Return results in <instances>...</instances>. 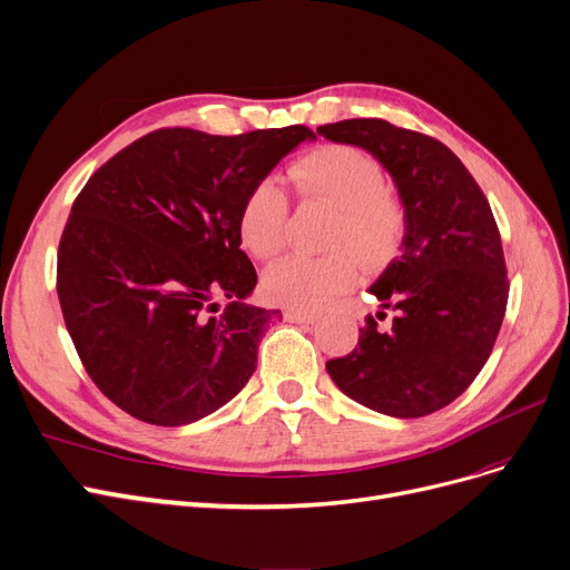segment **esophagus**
Masks as SVG:
<instances>
[{
    "mask_svg": "<svg viewBox=\"0 0 570 570\" xmlns=\"http://www.w3.org/2000/svg\"><path fill=\"white\" fill-rule=\"evenodd\" d=\"M284 317H286V322H291V324H314V322H320V314L303 312V309H296V307H288V309L284 312Z\"/></svg>",
    "mask_w": 570,
    "mask_h": 570,
    "instance_id": "obj_1",
    "label": "esophagus"
}]
</instances>
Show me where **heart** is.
<instances>
[{"label":"heart","mask_w":570,"mask_h":570,"mask_svg":"<svg viewBox=\"0 0 570 570\" xmlns=\"http://www.w3.org/2000/svg\"><path fill=\"white\" fill-rule=\"evenodd\" d=\"M293 178L305 193L341 210L328 237L331 256H284L263 274L269 301L296 309H322L356 282L352 256L366 267L390 258L404 229L399 202L387 193L381 164L352 145H326L301 159ZM288 197L279 180L253 183L239 208V239L256 258H269L284 246Z\"/></svg>","instance_id":"1"}]
</instances>
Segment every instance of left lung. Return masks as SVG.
<instances>
[{"label": "left lung", "instance_id": "obj_1", "mask_svg": "<svg viewBox=\"0 0 570 570\" xmlns=\"http://www.w3.org/2000/svg\"><path fill=\"white\" fill-rule=\"evenodd\" d=\"M320 136L371 153L404 204L399 256L371 286L394 320L373 317L326 371L350 399L392 417H423L465 392L508 307L500 232L481 187L444 142L385 119L324 124ZM377 312V320H381Z\"/></svg>", "mask_w": 570, "mask_h": 570}]
</instances>
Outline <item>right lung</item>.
<instances>
[{"label": "right lung", "instance_id": "right-lung-1", "mask_svg": "<svg viewBox=\"0 0 570 570\" xmlns=\"http://www.w3.org/2000/svg\"><path fill=\"white\" fill-rule=\"evenodd\" d=\"M307 126L210 136L159 129L83 185L58 246L56 288L79 360L121 411L161 428L202 420L256 371L279 309L246 305L258 282L239 208ZM216 297L230 303L209 314Z\"/></svg>", "mask_w": 570, "mask_h": 570}]
</instances>
